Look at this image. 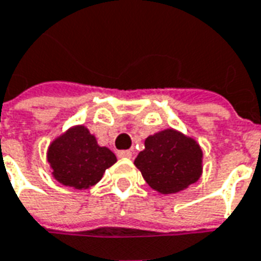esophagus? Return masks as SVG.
I'll return each mask as SVG.
<instances>
[{"mask_svg":"<svg viewBox=\"0 0 261 261\" xmlns=\"http://www.w3.org/2000/svg\"><path fill=\"white\" fill-rule=\"evenodd\" d=\"M118 157H121V159H130V157H132V151L130 150H119L118 151Z\"/></svg>","mask_w":261,"mask_h":261,"instance_id":"obj_1","label":"esophagus"}]
</instances>
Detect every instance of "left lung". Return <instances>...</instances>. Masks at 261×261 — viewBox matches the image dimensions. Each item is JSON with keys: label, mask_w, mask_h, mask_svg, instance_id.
I'll list each match as a JSON object with an SVG mask.
<instances>
[{"label": "left lung", "mask_w": 261, "mask_h": 261, "mask_svg": "<svg viewBox=\"0 0 261 261\" xmlns=\"http://www.w3.org/2000/svg\"><path fill=\"white\" fill-rule=\"evenodd\" d=\"M135 166L157 193H180L202 174V150L197 140L170 127L146 138Z\"/></svg>", "instance_id": "obj_1"}]
</instances>
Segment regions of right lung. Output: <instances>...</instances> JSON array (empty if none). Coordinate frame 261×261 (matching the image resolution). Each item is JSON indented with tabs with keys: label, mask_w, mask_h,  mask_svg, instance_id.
Instances as JSON below:
<instances>
[{
	"label": "right lung",
	"mask_w": 261,
	"mask_h": 261,
	"mask_svg": "<svg viewBox=\"0 0 261 261\" xmlns=\"http://www.w3.org/2000/svg\"><path fill=\"white\" fill-rule=\"evenodd\" d=\"M47 162L53 177L63 186L87 190L95 186L105 170L116 163V156L108 147L98 145L86 126L77 125L51 142Z\"/></svg>",
	"instance_id": "right-lung-1"
}]
</instances>
